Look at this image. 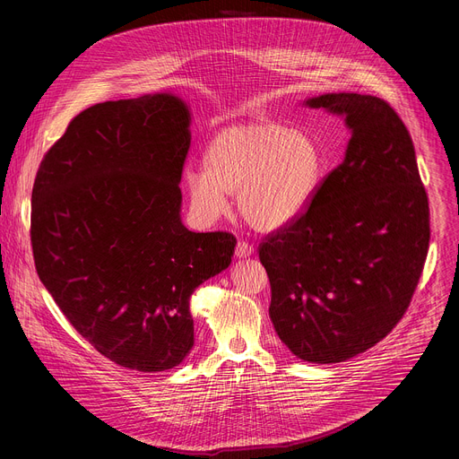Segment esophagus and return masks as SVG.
I'll return each instance as SVG.
<instances>
[{
    "label": "esophagus",
    "mask_w": 459,
    "mask_h": 459,
    "mask_svg": "<svg viewBox=\"0 0 459 459\" xmlns=\"http://www.w3.org/2000/svg\"><path fill=\"white\" fill-rule=\"evenodd\" d=\"M252 254H254V247L252 245H248L247 241H238V245H236V255L238 257H248Z\"/></svg>",
    "instance_id": "34e87169"
}]
</instances>
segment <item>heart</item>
Wrapping results in <instances>:
<instances>
[{"label": "heart", "mask_w": 459, "mask_h": 459, "mask_svg": "<svg viewBox=\"0 0 459 459\" xmlns=\"http://www.w3.org/2000/svg\"><path fill=\"white\" fill-rule=\"evenodd\" d=\"M323 178V152L305 128L261 117L232 123L209 142L204 170L183 174L192 211L214 223L236 194L239 216L254 229L273 232L298 220Z\"/></svg>", "instance_id": "obj_1"}]
</instances>
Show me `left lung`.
<instances>
[{
    "label": "left lung",
    "instance_id": "obj_1",
    "mask_svg": "<svg viewBox=\"0 0 459 459\" xmlns=\"http://www.w3.org/2000/svg\"><path fill=\"white\" fill-rule=\"evenodd\" d=\"M305 105L343 116L351 140L307 211L259 245V261L280 340L303 361L340 363L409 308L429 250V198L412 138L386 101L333 92Z\"/></svg>",
    "mask_w": 459,
    "mask_h": 459
}]
</instances>
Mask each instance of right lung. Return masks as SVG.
<instances>
[{
    "label": "right lung",
    "instance_id": "add662e5",
    "mask_svg": "<svg viewBox=\"0 0 459 459\" xmlns=\"http://www.w3.org/2000/svg\"><path fill=\"white\" fill-rule=\"evenodd\" d=\"M190 112L169 92L80 112L32 188L38 276L105 358L140 372L179 365L194 345L192 292L230 265L236 238L181 223Z\"/></svg>",
    "mask_w": 459,
    "mask_h": 459
}]
</instances>
